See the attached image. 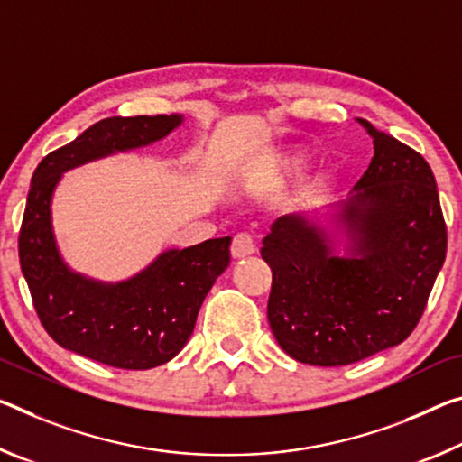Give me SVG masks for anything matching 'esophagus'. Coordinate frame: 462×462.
<instances>
[{"instance_id": "1", "label": "esophagus", "mask_w": 462, "mask_h": 462, "mask_svg": "<svg viewBox=\"0 0 462 462\" xmlns=\"http://www.w3.org/2000/svg\"><path fill=\"white\" fill-rule=\"evenodd\" d=\"M230 251H232L234 259H245V257H248V254H253L254 253V243H253L251 234H246V232L236 234V236L232 238Z\"/></svg>"}]
</instances>
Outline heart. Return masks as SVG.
Segmentation results:
<instances>
[{"mask_svg":"<svg viewBox=\"0 0 462 462\" xmlns=\"http://www.w3.org/2000/svg\"><path fill=\"white\" fill-rule=\"evenodd\" d=\"M306 160H309V156H306V152L302 148H288L277 153L275 166L280 168L282 172L291 174L300 171V168L306 164Z\"/></svg>","mask_w":462,"mask_h":462,"instance_id":"heart-1","label":"heart"}]
</instances>
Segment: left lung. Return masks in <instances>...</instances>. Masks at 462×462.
Masks as SVG:
<instances>
[{"instance_id": "obj_1", "label": "left lung", "mask_w": 462, "mask_h": 462, "mask_svg": "<svg viewBox=\"0 0 462 462\" xmlns=\"http://www.w3.org/2000/svg\"><path fill=\"white\" fill-rule=\"evenodd\" d=\"M362 125L374 158L347 199L277 217L263 238L261 257L273 273L271 331L302 364L346 365L405 341L446 259L430 164L368 121Z\"/></svg>"}]
</instances>
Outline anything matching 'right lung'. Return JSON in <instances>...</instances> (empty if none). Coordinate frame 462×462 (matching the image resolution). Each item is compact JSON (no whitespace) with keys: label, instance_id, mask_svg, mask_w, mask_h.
I'll list each match as a JSON object with an SVG mask.
<instances>
[{"label":"right lung","instance_id":"obj_1","mask_svg":"<svg viewBox=\"0 0 462 462\" xmlns=\"http://www.w3.org/2000/svg\"><path fill=\"white\" fill-rule=\"evenodd\" d=\"M182 115L111 116L36 166L18 238L20 267L45 331L61 347L123 370L171 362L191 337L211 285L230 263V236L168 248L123 282H100L69 269L53 232L55 189L63 172L160 142Z\"/></svg>","mask_w":462,"mask_h":462}]
</instances>
